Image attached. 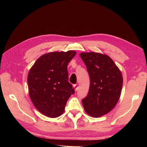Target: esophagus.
Masks as SVG:
<instances>
[{"instance_id": "obj_1", "label": "esophagus", "mask_w": 147, "mask_h": 147, "mask_svg": "<svg viewBox=\"0 0 147 147\" xmlns=\"http://www.w3.org/2000/svg\"><path fill=\"white\" fill-rule=\"evenodd\" d=\"M74 89H75V91H78V84H74Z\"/></svg>"}]
</instances>
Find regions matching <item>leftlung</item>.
Masks as SVG:
<instances>
[{
	"label": "left lung",
	"instance_id": "8db88e82",
	"mask_svg": "<svg viewBox=\"0 0 147 147\" xmlns=\"http://www.w3.org/2000/svg\"><path fill=\"white\" fill-rule=\"evenodd\" d=\"M90 78L88 94L82 100L86 113L100 117L112 110L119 99L123 86L121 71L110 57L95 52L81 53Z\"/></svg>",
	"mask_w": 147,
	"mask_h": 147
}]
</instances>
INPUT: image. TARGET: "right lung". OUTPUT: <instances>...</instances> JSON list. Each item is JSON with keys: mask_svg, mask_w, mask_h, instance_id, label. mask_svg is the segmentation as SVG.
Returning <instances> with one entry per match:
<instances>
[{"mask_svg": "<svg viewBox=\"0 0 147 147\" xmlns=\"http://www.w3.org/2000/svg\"><path fill=\"white\" fill-rule=\"evenodd\" d=\"M76 53L73 50L47 53L40 57L29 70V97L35 107L48 117L60 116L74 93L68 81L67 65Z\"/></svg>", "mask_w": 147, "mask_h": 147, "instance_id": "1", "label": "right lung"}]
</instances>
